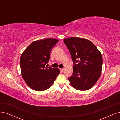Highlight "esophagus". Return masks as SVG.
Wrapping results in <instances>:
<instances>
[{"mask_svg": "<svg viewBox=\"0 0 120 120\" xmlns=\"http://www.w3.org/2000/svg\"><path fill=\"white\" fill-rule=\"evenodd\" d=\"M60 70L61 71L63 72V71H64V68H60Z\"/></svg>", "mask_w": 120, "mask_h": 120, "instance_id": "obj_1", "label": "esophagus"}]
</instances>
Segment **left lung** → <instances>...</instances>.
Wrapping results in <instances>:
<instances>
[{
  "label": "left lung",
  "instance_id": "1",
  "mask_svg": "<svg viewBox=\"0 0 120 120\" xmlns=\"http://www.w3.org/2000/svg\"><path fill=\"white\" fill-rule=\"evenodd\" d=\"M64 42L74 63L73 73L68 78L71 85L79 90L92 88L101 75V53L91 41L85 38L72 37L64 39Z\"/></svg>",
  "mask_w": 120,
  "mask_h": 120
}]
</instances>
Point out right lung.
<instances>
[{
  "label": "right lung",
  "instance_id": "obj_1",
  "mask_svg": "<svg viewBox=\"0 0 120 120\" xmlns=\"http://www.w3.org/2000/svg\"><path fill=\"white\" fill-rule=\"evenodd\" d=\"M59 41L56 39L46 38L32 42L23 52L20 66L22 77L32 90L43 91L53 84L60 70L45 67L50 59V52Z\"/></svg>",
  "mask_w": 120,
  "mask_h": 120
}]
</instances>
